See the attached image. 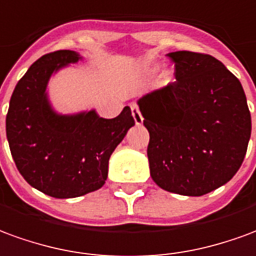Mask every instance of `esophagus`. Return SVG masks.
Segmentation results:
<instances>
[{
	"label": "esophagus",
	"mask_w": 256,
	"mask_h": 256,
	"mask_svg": "<svg viewBox=\"0 0 256 256\" xmlns=\"http://www.w3.org/2000/svg\"><path fill=\"white\" fill-rule=\"evenodd\" d=\"M131 112H132V117L135 120V124L136 125H142L143 124V117L140 112H139V108H138L135 103L131 104Z\"/></svg>",
	"instance_id": "34e87169"
}]
</instances>
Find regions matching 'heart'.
<instances>
[{
	"label": "heart",
	"instance_id": "b5f03b06",
	"mask_svg": "<svg viewBox=\"0 0 256 256\" xmlns=\"http://www.w3.org/2000/svg\"><path fill=\"white\" fill-rule=\"evenodd\" d=\"M152 72H153V70H152Z\"/></svg>",
	"mask_w": 256,
	"mask_h": 256
}]
</instances>
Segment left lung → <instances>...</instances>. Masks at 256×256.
Returning a JSON list of instances; mask_svg holds the SVG:
<instances>
[{
    "label": "left lung",
    "instance_id": "left-lung-1",
    "mask_svg": "<svg viewBox=\"0 0 256 256\" xmlns=\"http://www.w3.org/2000/svg\"><path fill=\"white\" fill-rule=\"evenodd\" d=\"M176 81L143 95L150 176L161 189L202 196L234 176L251 138L241 82L222 62L189 50L168 54Z\"/></svg>",
    "mask_w": 256,
    "mask_h": 256
}]
</instances>
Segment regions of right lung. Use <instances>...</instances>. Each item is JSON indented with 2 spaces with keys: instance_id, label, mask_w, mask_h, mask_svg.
<instances>
[{
  "instance_id": "1",
  "label": "right lung",
  "mask_w": 256,
  "mask_h": 256,
  "mask_svg": "<svg viewBox=\"0 0 256 256\" xmlns=\"http://www.w3.org/2000/svg\"><path fill=\"white\" fill-rule=\"evenodd\" d=\"M82 59L68 50L41 56L15 86L6 114V139L22 176L55 198L100 189L110 156L135 125L128 106L114 118H103L95 108L62 114L54 108L50 80Z\"/></svg>"
}]
</instances>
